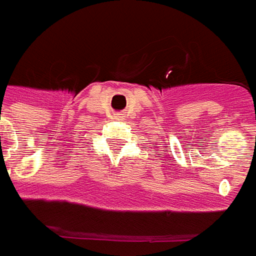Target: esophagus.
<instances>
[{
    "label": "esophagus",
    "mask_w": 256,
    "mask_h": 256,
    "mask_svg": "<svg viewBox=\"0 0 256 256\" xmlns=\"http://www.w3.org/2000/svg\"><path fill=\"white\" fill-rule=\"evenodd\" d=\"M115 119H118V120H122L123 115H122V114H116V116H115Z\"/></svg>",
    "instance_id": "obj_1"
}]
</instances>
